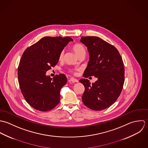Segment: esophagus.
<instances>
[{"label": "esophagus", "instance_id": "1", "mask_svg": "<svg viewBox=\"0 0 148 148\" xmlns=\"http://www.w3.org/2000/svg\"><path fill=\"white\" fill-rule=\"evenodd\" d=\"M70 81L71 82H72L73 83L78 82V79H75V78H70Z\"/></svg>", "mask_w": 148, "mask_h": 148}]
</instances>
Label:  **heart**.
<instances>
[{"label": "heart", "mask_w": 148, "mask_h": 148, "mask_svg": "<svg viewBox=\"0 0 148 148\" xmlns=\"http://www.w3.org/2000/svg\"><path fill=\"white\" fill-rule=\"evenodd\" d=\"M72 49H73V50L74 51V52L75 53V54L77 55V56L78 57H79V56H81L82 55L86 54V49H85V47L82 45H81L80 43H77V44L74 45L73 46ZM63 56H64V51L62 50L60 53V54H59V60H62V59H63ZM75 70H77V69H71L70 71L71 72L74 73L75 71Z\"/></svg>", "instance_id": "b5f03b06"}]
</instances>
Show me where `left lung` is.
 <instances>
[{"mask_svg": "<svg viewBox=\"0 0 148 148\" xmlns=\"http://www.w3.org/2000/svg\"><path fill=\"white\" fill-rule=\"evenodd\" d=\"M89 53L88 66L83 76H94V83L88 79L79 82L85 86L82 99L84 105L93 110H102L113 105L123 88L124 64L117 49L97 36H82L80 40Z\"/></svg>", "mask_w": 148, "mask_h": 148, "instance_id": "obj_1", "label": "left lung"}]
</instances>
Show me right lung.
Segmentation results:
<instances>
[{
    "mask_svg": "<svg viewBox=\"0 0 148 148\" xmlns=\"http://www.w3.org/2000/svg\"><path fill=\"white\" fill-rule=\"evenodd\" d=\"M73 40L69 36H46L24 51L18 68V82L25 99L34 109L47 112L59 103L60 90L67 78L60 74L52 79L46 73L57 64L60 53Z\"/></svg>",
    "mask_w": 148,
    "mask_h": 148,
    "instance_id": "1",
    "label": "right lung"
}]
</instances>
